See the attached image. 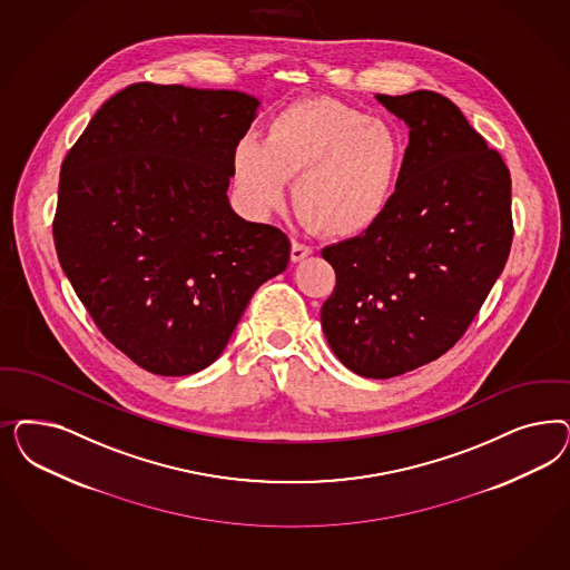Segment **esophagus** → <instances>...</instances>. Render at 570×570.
<instances>
[{
  "label": "esophagus",
  "mask_w": 570,
  "mask_h": 570,
  "mask_svg": "<svg viewBox=\"0 0 570 570\" xmlns=\"http://www.w3.org/2000/svg\"><path fill=\"white\" fill-rule=\"evenodd\" d=\"M313 254V247L311 245H304V243H292V262H302L304 257H308Z\"/></svg>",
  "instance_id": "34e87169"
}]
</instances>
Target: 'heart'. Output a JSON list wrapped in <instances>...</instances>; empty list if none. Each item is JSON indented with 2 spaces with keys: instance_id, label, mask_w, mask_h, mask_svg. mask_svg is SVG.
Instances as JSON below:
<instances>
[{
  "instance_id": "obj_1",
  "label": "heart",
  "mask_w": 570,
  "mask_h": 570,
  "mask_svg": "<svg viewBox=\"0 0 570 570\" xmlns=\"http://www.w3.org/2000/svg\"><path fill=\"white\" fill-rule=\"evenodd\" d=\"M404 166L403 136L333 98L278 110L264 142L247 138L233 153L240 202L257 218L281 209L287 178L297 212L331 237H356L386 216Z\"/></svg>"
}]
</instances>
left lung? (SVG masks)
<instances>
[{
    "mask_svg": "<svg viewBox=\"0 0 570 570\" xmlns=\"http://www.w3.org/2000/svg\"><path fill=\"white\" fill-rule=\"evenodd\" d=\"M375 98L409 126L401 184L380 224L323 249L335 289L321 325L350 371L387 380L455 346L501 275L514 228L508 167L449 98Z\"/></svg>",
    "mask_w": 570,
    "mask_h": 570,
    "instance_id": "1",
    "label": "left lung"
}]
</instances>
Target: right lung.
<instances>
[{
    "mask_svg": "<svg viewBox=\"0 0 570 570\" xmlns=\"http://www.w3.org/2000/svg\"><path fill=\"white\" fill-rule=\"evenodd\" d=\"M257 107L237 90L134 83L62 161L60 266L102 335L155 375L209 367L289 264L287 235L243 220L226 195Z\"/></svg>",
    "mask_w": 570,
    "mask_h": 570,
    "instance_id": "obj_1",
    "label": "right lung"
}]
</instances>
